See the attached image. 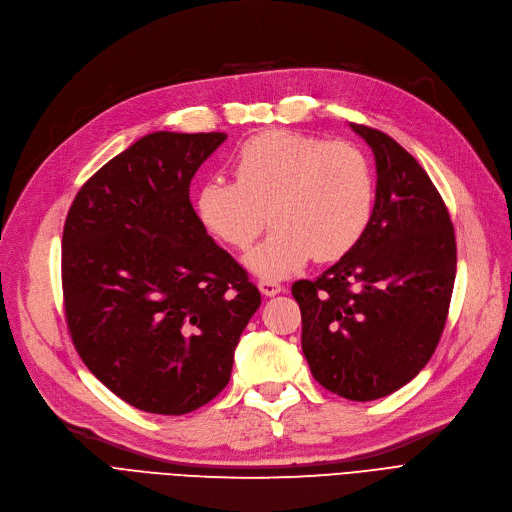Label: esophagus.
Returning a JSON list of instances; mask_svg holds the SVG:
<instances>
[{"instance_id": "obj_1", "label": "esophagus", "mask_w": 512, "mask_h": 512, "mask_svg": "<svg viewBox=\"0 0 512 512\" xmlns=\"http://www.w3.org/2000/svg\"><path fill=\"white\" fill-rule=\"evenodd\" d=\"M282 289L280 282H276V280H268V278H263V280H259V291L263 293V295H268V297H274V295H278Z\"/></svg>"}]
</instances>
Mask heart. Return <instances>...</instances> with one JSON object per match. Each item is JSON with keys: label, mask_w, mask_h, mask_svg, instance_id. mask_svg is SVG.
Returning a JSON list of instances; mask_svg holds the SVG:
<instances>
[{"label": "heart", "mask_w": 512, "mask_h": 512, "mask_svg": "<svg viewBox=\"0 0 512 512\" xmlns=\"http://www.w3.org/2000/svg\"><path fill=\"white\" fill-rule=\"evenodd\" d=\"M234 181L208 179L196 194V213L208 232L246 251L259 276L295 274L316 257L335 261L363 238L373 215L371 164L350 143L266 130L244 141L232 158Z\"/></svg>", "instance_id": "1"}]
</instances>
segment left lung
Wrapping results in <instances>:
<instances>
[{"instance_id": "8db88e82", "label": "left lung", "mask_w": 512, "mask_h": 512, "mask_svg": "<svg viewBox=\"0 0 512 512\" xmlns=\"http://www.w3.org/2000/svg\"><path fill=\"white\" fill-rule=\"evenodd\" d=\"M373 149L377 192L363 238L316 280H297L301 350L314 380L375 401L437 350L456 280V234L426 170L386 132L350 124Z\"/></svg>"}]
</instances>
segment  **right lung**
Wrapping results in <instances>:
<instances>
[{"label":"right lung","mask_w":512,"mask_h":512,"mask_svg":"<svg viewBox=\"0 0 512 512\" xmlns=\"http://www.w3.org/2000/svg\"><path fill=\"white\" fill-rule=\"evenodd\" d=\"M223 132H151L101 166L63 227L67 331L84 365L147 413L183 415L227 386L261 295L192 202Z\"/></svg>","instance_id":"add662e5"}]
</instances>
